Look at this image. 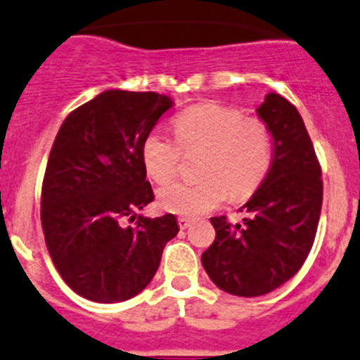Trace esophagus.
I'll list each match as a JSON object with an SVG mask.
<instances>
[{"label": "esophagus", "mask_w": 360, "mask_h": 360, "mask_svg": "<svg viewBox=\"0 0 360 360\" xmlns=\"http://www.w3.org/2000/svg\"><path fill=\"white\" fill-rule=\"evenodd\" d=\"M177 224H179L181 229H186L188 226L192 224V220L186 219V217H179V219H177Z\"/></svg>", "instance_id": "obj_1"}]
</instances>
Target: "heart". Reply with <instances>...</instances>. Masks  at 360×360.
<instances>
[{
  "label": "heart",
  "mask_w": 360,
  "mask_h": 360,
  "mask_svg": "<svg viewBox=\"0 0 360 360\" xmlns=\"http://www.w3.org/2000/svg\"><path fill=\"white\" fill-rule=\"evenodd\" d=\"M176 141L154 131L141 143V161L148 177L167 184L177 176L181 150L186 156L202 152L197 183H174L161 188L158 200L176 215L195 217L212 212L229 195H251L273 165V134L260 118H245L238 109L220 103H197L174 118Z\"/></svg>",
  "instance_id": "b5f03b06"
}]
</instances>
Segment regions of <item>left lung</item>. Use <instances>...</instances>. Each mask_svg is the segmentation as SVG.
Listing matches in <instances>:
<instances>
[{"mask_svg":"<svg viewBox=\"0 0 360 360\" xmlns=\"http://www.w3.org/2000/svg\"><path fill=\"white\" fill-rule=\"evenodd\" d=\"M273 134V165L231 224L212 217L215 240L202 252L210 280L233 296H264L303 265L321 215V167L303 118L289 100L269 93L257 109Z\"/></svg>","mask_w":360,"mask_h":360,"instance_id":"obj_1","label":"left lung"}]
</instances>
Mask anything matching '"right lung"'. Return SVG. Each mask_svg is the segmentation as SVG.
I'll use <instances>...</instances> for the list:
<instances>
[{"mask_svg": "<svg viewBox=\"0 0 360 360\" xmlns=\"http://www.w3.org/2000/svg\"><path fill=\"white\" fill-rule=\"evenodd\" d=\"M172 105L158 93L109 89L71 111L57 132L41 224L55 269L86 300L118 303L140 294L179 231L172 213H136L154 200L141 143ZM125 218L135 224L125 226Z\"/></svg>", "mask_w": 360, "mask_h": 360, "instance_id": "1", "label": "right lung"}]
</instances>
